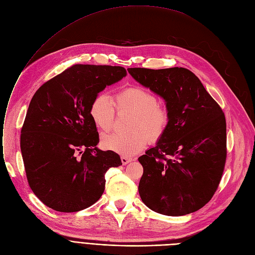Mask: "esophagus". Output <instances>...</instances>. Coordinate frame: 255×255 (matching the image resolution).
Here are the masks:
<instances>
[{"mask_svg": "<svg viewBox=\"0 0 255 255\" xmlns=\"http://www.w3.org/2000/svg\"><path fill=\"white\" fill-rule=\"evenodd\" d=\"M121 159H122V162H123V164H125V165L132 161V159H131V158L126 157V156H122V157H121Z\"/></svg>", "mask_w": 255, "mask_h": 255, "instance_id": "obj_1", "label": "esophagus"}]
</instances>
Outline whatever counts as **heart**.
I'll use <instances>...</instances> for the list:
<instances>
[{"label":"heart","instance_id":"b5f03b06","mask_svg":"<svg viewBox=\"0 0 255 255\" xmlns=\"http://www.w3.org/2000/svg\"><path fill=\"white\" fill-rule=\"evenodd\" d=\"M156 96L142 87L127 88L117 93L114 103L105 94L97 95L90 106V116L94 125L103 131L112 128L115 109L133 113L128 133L104 135L101 144L104 149L131 157L139 154L149 143L158 141L167 129L170 115L164 105L157 104Z\"/></svg>","mask_w":255,"mask_h":255}]
</instances>
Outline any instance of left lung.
Returning <instances> with one entry per match:
<instances>
[{
    "instance_id": "8db88e82",
    "label": "left lung",
    "mask_w": 255,
    "mask_h": 255,
    "mask_svg": "<svg viewBox=\"0 0 255 255\" xmlns=\"http://www.w3.org/2000/svg\"><path fill=\"white\" fill-rule=\"evenodd\" d=\"M139 84L160 96L169 111L166 131L139 157V184L150 209L180 217L202 208L217 191L227 157V126L220 105L199 78L183 67L128 68Z\"/></svg>"
}]
</instances>
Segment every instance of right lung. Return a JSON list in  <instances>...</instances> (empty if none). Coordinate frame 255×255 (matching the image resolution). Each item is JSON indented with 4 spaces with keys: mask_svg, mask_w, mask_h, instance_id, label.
<instances>
[{
    "mask_svg": "<svg viewBox=\"0 0 255 255\" xmlns=\"http://www.w3.org/2000/svg\"><path fill=\"white\" fill-rule=\"evenodd\" d=\"M126 75L122 66L75 64L33 95L20 148L29 187L48 207L60 212L90 207L104 192L106 171L123 164L117 153L97 148L90 106Z\"/></svg>",
    "mask_w": 255,
    "mask_h": 255,
    "instance_id": "1",
    "label": "right lung"
}]
</instances>
